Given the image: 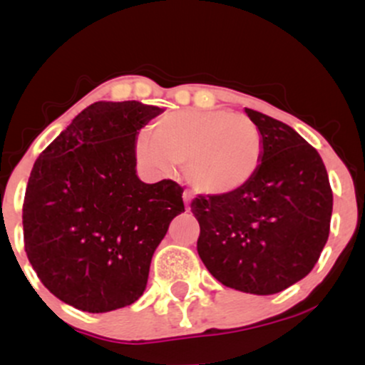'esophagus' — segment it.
<instances>
[{"instance_id":"esophagus-1","label":"esophagus","mask_w":365,"mask_h":365,"mask_svg":"<svg viewBox=\"0 0 365 365\" xmlns=\"http://www.w3.org/2000/svg\"><path fill=\"white\" fill-rule=\"evenodd\" d=\"M190 200H192V195L188 194V192H183V202H185L187 211H188V209H190Z\"/></svg>"}]
</instances>
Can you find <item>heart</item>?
Segmentation results:
<instances>
[{
  "instance_id": "obj_1",
  "label": "heart",
  "mask_w": 365,
  "mask_h": 365,
  "mask_svg": "<svg viewBox=\"0 0 365 365\" xmlns=\"http://www.w3.org/2000/svg\"><path fill=\"white\" fill-rule=\"evenodd\" d=\"M137 158L159 171L183 165L188 185L199 194L228 195L245 187L262 161L257 125L230 111L183 110L150 125L135 144Z\"/></svg>"
}]
</instances>
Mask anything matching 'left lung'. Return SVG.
Masks as SVG:
<instances>
[{"instance_id": "1", "label": "left lung", "mask_w": 365, "mask_h": 365, "mask_svg": "<svg viewBox=\"0 0 365 365\" xmlns=\"http://www.w3.org/2000/svg\"><path fill=\"white\" fill-rule=\"evenodd\" d=\"M262 135L255 177L228 195H197V252L220 283L273 295L312 271L329 235L333 192L316 149L292 127L245 108Z\"/></svg>"}]
</instances>
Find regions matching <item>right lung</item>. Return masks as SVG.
<instances>
[{
	"instance_id": "add662e5",
	"label": "right lung",
	"mask_w": 365,
	"mask_h": 365,
	"mask_svg": "<svg viewBox=\"0 0 365 365\" xmlns=\"http://www.w3.org/2000/svg\"><path fill=\"white\" fill-rule=\"evenodd\" d=\"M159 113L139 101L94 103L36 159L25 252L44 287L75 309L110 312L139 300L154 250L185 211L177 182L135 173V137Z\"/></svg>"
}]
</instances>
